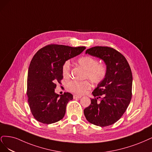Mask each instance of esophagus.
I'll return each instance as SVG.
<instances>
[{
  "instance_id": "1",
  "label": "esophagus",
  "mask_w": 152,
  "mask_h": 152,
  "mask_svg": "<svg viewBox=\"0 0 152 152\" xmlns=\"http://www.w3.org/2000/svg\"><path fill=\"white\" fill-rule=\"evenodd\" d=\"M73 98H74V99H81V95H73Z\"/></svg>"
}]
</instances>
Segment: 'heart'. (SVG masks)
Returning a JSON list of instances; mask_svg holds the SVG:
<instances>
[{
  "label": "heart",
  "instance_id": "heart-1",
  "mask_svg": "<svg viewBox=\"0 0 152 152\" xmlns=\"http://www.w3.org/2000/svg\"><path fill=\"white\" fill-rule=\"evenodd\" d=\"M78 64L86 70L85 78L95 84H100L105 80L107 75V67L105 64L99 63L96 58L90 56H83L77 59ZM62 76L68 77L71 74V64L69 61L64 62L62 67ZM91 85L89 81L72 80L67 83V88L71 91L76 94H84L90 90Z\"/></svg>",
  "mask_w": 152,
  "mask_h": 152
}]
</instances>
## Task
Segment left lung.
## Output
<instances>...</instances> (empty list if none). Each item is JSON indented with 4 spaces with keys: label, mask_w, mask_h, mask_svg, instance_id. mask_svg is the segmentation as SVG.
<instances>
[{
    "label": "left lung",
    "mask_w": 152,
    "mask_h": 152,
    "mask_svg": "<svg viewBox=\"0 0 152 152\" xmlns=\"http://www.w3.org/2000/svg\"><path fill=\"white\" fill-rule=\"evenodd\" d=\"M86 53L105 62L107 75L92 92L94 99H91V104L84 110V114L93 124L108 126L120 119L131 102L133 84L131 67L125 57L112 47H91Z\"/></svg>",
    "instance_id": "1"
}]
</instances>
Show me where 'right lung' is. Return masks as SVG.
Masks as SVG:
<instances>
[{"label":"right lung","mask_w":152,"mask_h":152,"mask_svg":"<svg viewBox=\"0 0 152 152\" xmlns=\"http://www.w3.org/2000/svg\"><path fill=\"white\" fill-rule=\"evenodd\" d=\"M85 48L50 44L33 56L28 68L26 94L31 114L37 121L49 124L64 116L66 105L73 96L68 92L60 96L56 94V83L61 84L64 62Z\"/></svg>","instance_id":"add662e5"}]
</instances>
